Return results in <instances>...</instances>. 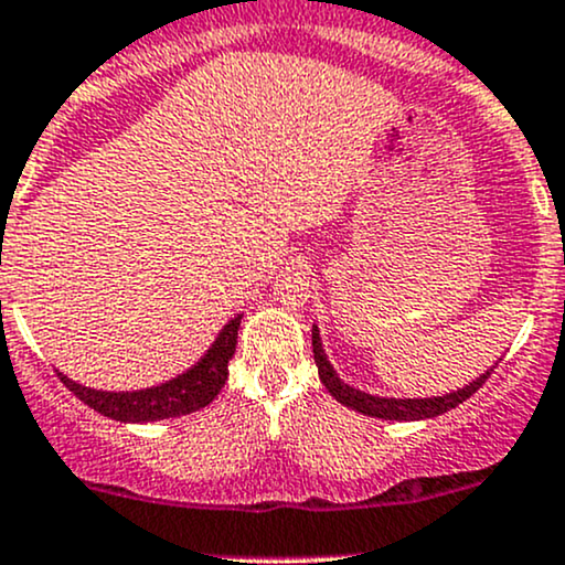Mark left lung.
<instances>
[{"mask_svg": "<svg viewBox=\"0 0 565 565\" xmlns=\"http://www.w3.org/2000/svg\"><path fill=\"white\" fill-rule=\"evenodd\" d=\"M313 359H316V367H319V377L321 383L327 386L334 399L340 405L351 407V411L370 415V418H383V420H424V418H437V415L454 411V407L467 402L482 383L488 381L493 373V367L488 373H482L480 377H475L469 386L458 388V392L443 394V396H424V399H396V396H375L362 392V388H353L345 381H340V375L334 373V367L327 359L324 345H321L319 338V327L313 324Z\"/></svg>", "mask_w": 565, "mask_h": 565, "instance_id": "8db88e82", "label": "left lung"}]
</instances>
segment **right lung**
Wrapping results in <instances>:
<instances>
[{"label":"right lung","mask_w":565,"mask_h":565,"mask_svg":"<svg viewBox=\"0 0 565 565\" xmlns=\"http://www.w3.org/2000/svg\"><path fill=\"white\" fill-rule=\"evenodd\" d=\"M241 319H244V313L233 316L222 327V332L216 334L214 343L209 345V351L190 370L160 383V386L136 388V392H102V388H88L83 383H74L64 373H58V377L85 405L93 407L96 413L107 415L111 420H120V424H150V420L190 415L201 411V407L212 405L214 396L225 386L227 364H231L235 343H238Z\"/></svg>","instance_id":"obj_1"}]
</instances>
